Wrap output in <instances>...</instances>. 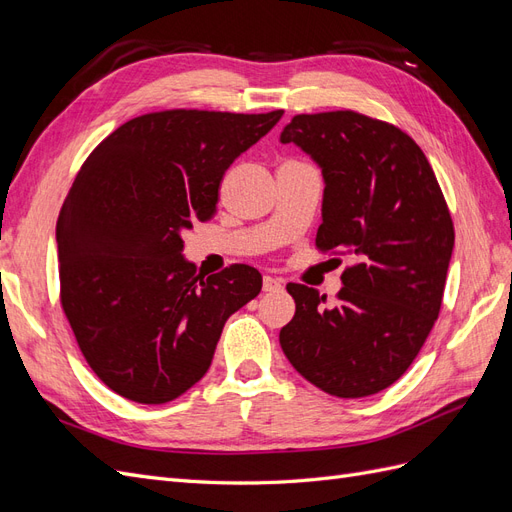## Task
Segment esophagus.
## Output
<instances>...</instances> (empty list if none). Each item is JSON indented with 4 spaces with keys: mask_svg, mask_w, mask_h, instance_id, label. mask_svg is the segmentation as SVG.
<instances>
[{
    "mask_svg": "<svg viewBox=\"0 0 512 512\" xmlns=\"http://www.w3.org/2000/svg\"><path fill=\"white\" fill-rule=\"evenodd\" d=\"M262 290L265 292H282L284 290V284L280 282V280H275V277H265V280H262Z\"/></svg>",
    "mask_w": 512,
    "mask_h": 512,
    "instance_id": "esophagus-1",
    "label": "esophagus"
}]
</instances>
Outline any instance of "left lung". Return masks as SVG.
Wrapping results in <instances>:
<instances>
[{"mask_svg":"<svg viewBox=\"0 0 512 512\" xmlns=\"http://www.w3.org/2000/svg\"><path fill=\"white\" fill-rule=\"evenodd\" d=\"M280 141L322 168L320 252L359 258L327 294L288 284L294 318L280 331L292 367L335 397L397 382L442 305L455 228L423 149L393 123L354 111L294 115Z\"/></svg>","mask_w":512,"mask_h":512,"instance_id":"8db88e82","label":"left lung"}]
</instances>
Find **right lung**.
Wrapping results in <instances>:
<instances>
[{"label":"right lung","instance_id":"add662e5","mask_svg":"<svg viewBox=\"0 0 512 512\" xmlns=\"http://www.w3.org/2000/svg\"><path fill=\"white\" fill-rule=\"evenodd\" d=\"M284 111L147 113L89 153L57 220L59 297L94 374L166 404L207 374L224 322L262 288L250 265L200 277L181 235L213 218L226 168Z\"/></svg>","mask_w":512,"mask_h":512}]
</instances>
